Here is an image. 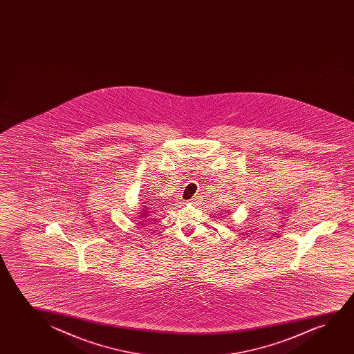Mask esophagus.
<instances>
[{
    "label": "esophagus",
    "instance_id": "34e87169",
    "mask_svg": "<svg viewBox=\"0 0 354 354\" xmlns=\"http://www.w3.org/2000/svg\"><path fill=\"white\" fill-rule=\"evenodd\" d=\"M194 199H197V197H196V198H194Z\"/></svg>",
    "mask_w": 354,
    "mask_h": 354
}]
</instances>
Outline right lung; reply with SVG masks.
Segmentation results:
<instances>
[{"mask_svg": "<svg viewBox=\"0 0 354 354\" xmlns=\"http://www.w3.org/2000/svg\"><path fill=\"white\" fill-rule=\"evenodd\" d=\"M147 205H150V204H146V202H142V205H141V207L144 209H141L140 212H139V215H138V216H139L141 220H144L145 223L147 221H145V218H147L149 220V216H150V215H149V210H150V208H149ZM144 221H140V223H144Z\"/></svg>", "mask_w": 354, "mask_h": 354, "instance_id": "obj_1", "label": "right lung"}]
</instances>
